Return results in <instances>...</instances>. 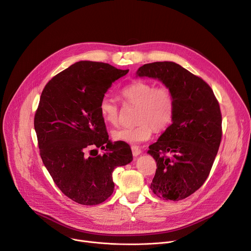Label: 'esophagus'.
<instances>
[{
	"mask_svg": "<svg viewBox=\"0 0 251 251\" xmlns=\"http://www.w3.org/2000/svg\"><path fill=\"white\" fill-rule=\"evenodd\" d=\"M131 149H132V154L133 156H138L140 153H141V149L138 148L137 146H131Z\"/></svg>",
	"mask_w": 251,
	"mask_h": 251,
	"instance_id": "34e87169",
	"label": "esophagus"
}]
</instances>
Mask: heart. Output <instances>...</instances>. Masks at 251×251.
<instances>
[{
  "mask_svg": "<svg viewBox=\"0 0 251 251\" xmlns=\"http://www.w3.org/2000/svg\"><path fill=\"white\" fill-rule=\"evenodd\" d=\"M126 105L136 106L134 127H124L112 131L115 141L129 144H139L147 141L153 130L160 132L168 128L175 116L176 102L173 91L168 86L138 80L121 90ZM99 113L104 122L116 126L120 121V107L109 97L102 98L99 104Z\"/></svg>",
  "mask_w": 251,
  "mask_h": 251,
  "instance_id": "heart-1",
  "label": "heart"
}]
</instances>
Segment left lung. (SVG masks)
<instances>
[{
	"label": "left lung",
	"mask_w": 251,
	"mask_h": 251,
	"mask_svg": "<svg viewBox=\"0 0 251 251\" xmlns=\"http://www.w3.org/2000/svg\"><path fill=\"white\" fill-rule=\"evenodd\" d=\"M137 75L158 78L173 91V123L147 152L157 166L150 189L166 201H179L201 188L211 172L222 138L219 102L203 78L176 62L144 64Z\"/></svg>",
	"instance_id": "1"
}]
</instances>
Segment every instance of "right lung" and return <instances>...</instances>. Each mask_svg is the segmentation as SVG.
<instances>
[{"mask_svg":"<svg viewBox=\"0 0 251 251\" xmlns=\"http://www.w3.org/2000/svg\"><path fill=\"white\" fill-rule=\"evenodd\" d=\"M128 72L109 63L78 61L42 91L34 117L41 159L57 188L80 205L106 201L115 187L113 171L133 159L131 149L109 140L99 113L112 82ZM94 147L106 148V152L89 157Z\"/></svg>","mask_w":251,"mask_h":251,"instance_id":"1","label":"right lung"}]
</instances>
